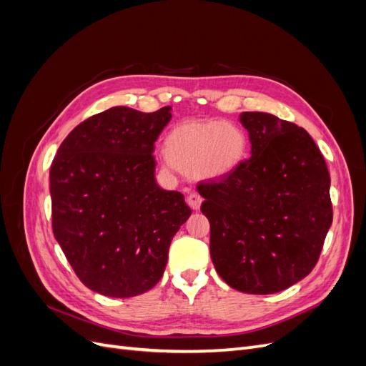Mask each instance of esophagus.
<instances>
[{"mask_svg":"<svg viewBox=\"0 0 366 366\" xmlns=\"http://www.w3.org/2000/svg\"><path fill=\"white\" fill-rule=\"evenodd\" d=\"M202 202H203V198H202L200 195H198L197 192H191L189 195H187V204H189L194 210L200 209Z\"/></svg>","mask_w":366,"mask_h":366,"instance_id":"obj_1","label":"esophagus"}]
</instances>
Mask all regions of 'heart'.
<instances>
[{
  "label": "heart",
  "mask_w": 366,
  "mask_h": 366,
  "mask_svg": "<svg viewBox=\"0 0 366 366\" xmlns=\"http://www.w3.org/2000/svg\"><path fill=\"white\" fill-rule=\"evenodd\" d=\"M246 152L241 128L223 120H186L166 139L164 163L198 179H221L238 168Z\"/></svg>",
  "instance_id": "obj_1"
}]
</instances>
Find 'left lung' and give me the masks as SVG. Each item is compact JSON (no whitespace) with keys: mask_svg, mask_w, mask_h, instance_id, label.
<instances>
[{"mask_svg":"<svg viewBox=\"0 0 366 366\" xmlns=\"http://www.w3.org/2000/svg\"><path fill=\"white\" fill-rule=\"evenodd\" d=\"M239 122L250 159L219 180L198 183L210 223V258L232 289L278 293L315 269L333 223L330 174L304 128L269 113Z\"/></svg>","mask_w":366,"mask_h":366,"instance_id":"left-lung-1","label":"left lung"}]
</instances>
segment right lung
Returning <instances> with one entry per match:
<instances>
[{"label":"right lung","instance_id":"obj_1","mask_svg":"<svg viewBox=\"0 0 366 366\" xmlns=\"http://www.w3.org/2000/svg\"><path fill=\"white\" fill-rule=\"evenodd\" d=\"M171 107H113L77 125L50 168L51 227L77 278L109 297L151 290L191 217L183 194L156 182L154 143Z\"/></svg>","mask_w":366,"mask_h":366}]
</instances>
